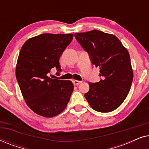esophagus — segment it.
Instances as JSON below:
<instances>
[{
  "mask_svg": "<svg viewBox=\"0 0 149 149\" xmlns=\"http://www.w3.org/2000/svg\"><path fill=\"white\" fill-rule=\"evenodd\" d=\"M81 82H82V81H77V80H73V81H72L73 84H74V85H79Z\"/></svg>",
  "mask_w": 149,
  "mask_h": 149,
  "instance_id": "obj_1",
  "label": "esophagus"
}]
</instances>
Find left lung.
<instances>
[{
	"mask_svg": "<svg viewBox=\"0 0 149 149\" xmlns=\"http://www.w3.org/2000/svg\"><path fill=\"white\" fill-rule=\"evenodd\" d=\"M74 37L91 63L99 67L102 78L99 82L89 83L85 98L97 112L114 111L126 98L133 81L129 53L115 35L100 30L75 33Z\"/></svg>",
	"mask_w": 149,
	"mask_h": 149,
	"instance_id": "8db88e82",
	"label": "left lung"
}]
</instances>
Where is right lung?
Here are the masks:
<instances>
[{
  "mask_svg": "<svg viewBox=\"0 0 149 149\" xmlns=\"http://www.w3.org/2000/svg\"><path fill=\"white\" fill-rule=\"evenodd\" d=\"M72 34H42L26 40L20 50L15 75L28 107L38 115L53 117L66 109L73 91L70 81L47 76L53 68L62 71L60 58Z\"/></svg>",
  "mask_w": 149,
  "mask_h": 149,
  "instance_id": "add662e5",
  "label": "right lung"
}]
</instances>
